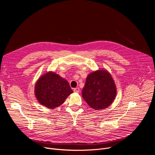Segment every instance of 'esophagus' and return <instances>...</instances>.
I'll return each mask as SVG.
<instances>
[{
    "instance_id": "obj_1",
    "label": "esophagus",
    "mask_w": 155,
    "mask_h": 155,
    "mask_svg": "<svg viewBox=\"0 0 155 155\" xmlns=\"http://www.w3.org/2000/svg\"><path fill=\"white\" fill-rule=\"evenodd\" d=\"M74 91L75 93H79L80 92V89L78 87H76V88H74Z\"/></svg>"
}]
</instances>
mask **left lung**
<instances>
[{"label":"left lung","mask_w":155,"mask_h":155,"mask_svg":"<svg viewBox=\"0 0 155 155\" xmlns=\"http://www.w3.org/2000/svg\"><path fill=\"white\" fill-rule=\"evenodd\" d=\"M117 94L114 80L105 70H98L87 75L82 97L95 110L107 108Z\"/></svg>","instance_id":"1"}]
</instances>
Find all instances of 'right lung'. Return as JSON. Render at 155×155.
<instances>
[{
    "label": "right lung",
    "mask_w": 155,
    "mask_h": 155,
    "mask_svg": "<svg viewBox=\"0 0 155 155\" xmlns=\"http://www.w3.org/2000/svg\"><path fill=\"white\" fill-rule=\"evenodd\" d=\"M72 93L68 81L52 72L40 77L35 86V95L39 103L51 109L62 104Z\"/></svg>",
    "instance_id": "add662e5"
}]
</instances>
